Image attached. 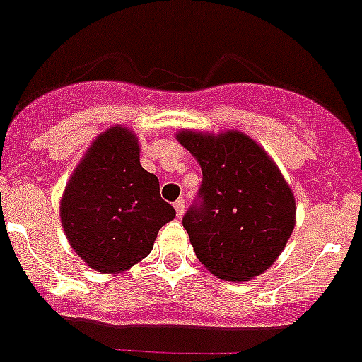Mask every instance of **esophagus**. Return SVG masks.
<instances>
[{
    "mask_svg": "<svg viewBox=\"0 0 362 362\" xmlns=\"http://www.w3.org/2000/svg\"><path fill=\"white\" fill-rule=\"evenodd\" d=\"M175 211H177L178 218H182V216H184V212H185V200H184V198H180V200L175 202Z\"/></svg>",
    "mask_w": 362,
    "mask_h": 362,
    "instance_id": "34e87169",
    "label": "esophagus"
}]
</instances>
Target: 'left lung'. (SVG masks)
Masks as SVG:
<instances>
[{
  "label": "left lung",
  "mask_w": 362,
  "mask_h": 362,
  "mask_svg": "<svg viewBox=\"0 0 362 362\" xmlns=\"http://www.w3.org/2000/svg\"><path fill=\"white\" fill-rule=\"evenodd\" d=\"M177 141L202 168V204L182 223L198 261L218 279L245 282L279 259L296 221V202L264 148L239 130H180Z\"/></svg>",
  "instance_id": "obj_1"
}]
</instances>
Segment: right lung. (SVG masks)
I'll return each instance as SVG.
<instances>
[{
    "mask_svg": "<svg viewBox=\"0 0 362 362\" xmlns=\"http://www.w3.org/2000/svg\"><path fill=\"white\" fill-rule=\"evenodd\" d=\"M139 151L134 130L107 128L87 148L60 198L71 248L100 273H123L143 261L158 230L175 218L160 198L158 178L141 165Z\"/></svg>",
    "mask_w": 362,
    "mask_h": 362,
    "instance_id": "obj_1",
    "label": "right lung"
}]
</instances>
